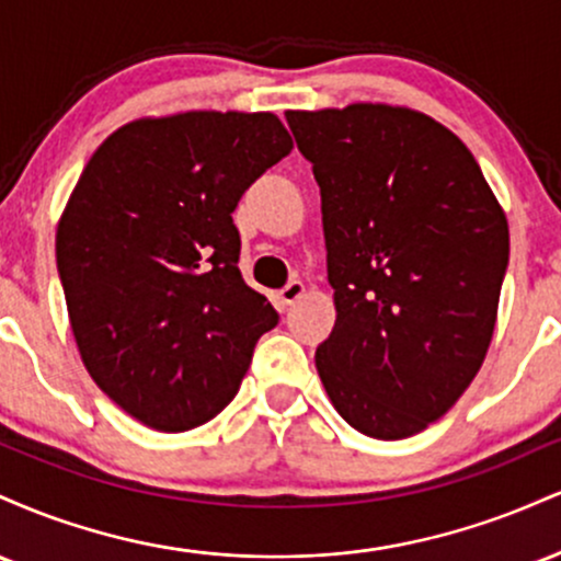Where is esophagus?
Returning <instances> with one entry per match:
<instances>
[{"instance_id":"1","label":"esophagus","mask_w":561,"mask_h":561,"mask_svg":"<svg viewBox=\"0 0 561 561\" xmlns=\"http://www.w3.org/2000/svg\"><path fill=\"white\" fill-rule=\"evenodd\" d=\"M302 295H306V285H302L300 279H293L285 289H282L279 298H282V302H285V306H293V302H298Z\"/></svg>"}]
</instances>
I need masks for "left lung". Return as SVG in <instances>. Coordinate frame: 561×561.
Returning <instances> with one entry per match:
<instances>
[{
  "mask_svg": "<svg viewBox=\"0 0 561 561\" xmlns=\"http://www.w3.org/2000/svg\"><path fill=\"white\" fill-rule=\"evenodd\" d=\"M321 190L334 330L317 369L358 433L401 440L485 362L508 266L504 208L467 145L382 102L287 111Z\"/></svg>",
  "mask_w": 561,
  "mask_h": 561,
  "instance_id": "1",
  "label": "left lung"
}]
</instances>
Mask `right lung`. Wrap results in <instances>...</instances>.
<instances>
[{
  "mask_svg": "<svg viewBox=\"0 0 561 561\" xmlns=\"http://www.w3.org/2000/svg\"><path fill=\"white\" fill-rule=\"evenodd\" d=\"M293 150L274 113L190 111L121 126L57 224V272L96 388L160 433L210 422L279 313L244 285L231 214Z\"/></svg>",
  "mask_w": 561,
  "mask_h": 561,
  "instance_id": "add662e5",
  "label": "right lung"
}]
</instances>
